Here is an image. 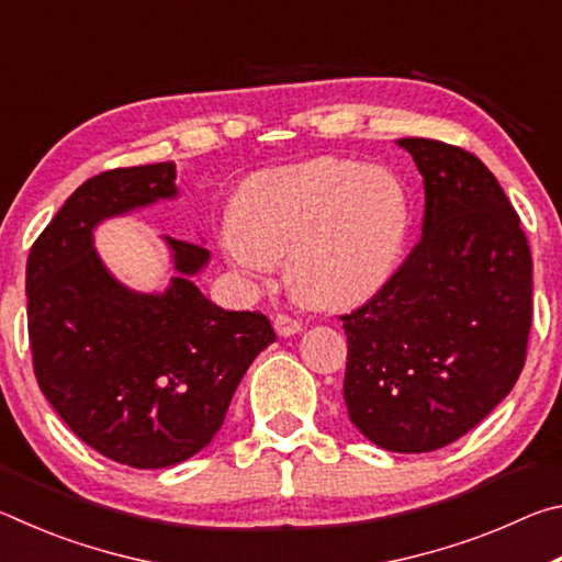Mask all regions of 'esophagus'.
I'll return each mask as SVG.
<instances>
[{"mask_svg":"<svg viewBox=\"0 0 562 562\" xmlns=\"http://www.w3.org/2000/svg\"><path fill=\"white\" fill-rule=\"evenodd\" d=\"M272 325H274V331H278L280 337H290V335H297V331L302 329V322L294 319L290 315H284V312H280V315L272 317Z\"/></svg>","mask_w":562,"mask_h":562,"instance_id":"1","label":"esophagus"}]
</instances>
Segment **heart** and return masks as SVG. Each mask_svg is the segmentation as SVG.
I'll return each instance as SVG.
<instances>
[{"label": "heart", "mask_w": 562, "mask_h": 562, "mask_svg": "<svg viewBox=\"0 0 562 562\" xmlns=\"http://www.w3.org/2000/svg\"><path fill=\"white\" fill-rule=\"evenodd\" d=\"M406 193L384 168L339 158L260 170L235 195L223 247L237 268L268 274L290 258V282L317 307H351L394 272Z\"/></svg>", "instance_id": "obj_1"}]
</instances>
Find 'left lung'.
Returning a JSON list of instances; mask_svg holds the SVG:
<instances>
[{
	"mask_svg": "<svg viewBox=\"0 0 562 562\" xmlns=\"http://www.w3.org/2000/svg\"><path fill=\"white\" fill-rule=\"evenodd\" d=\"M424 176V225L372 300L341 315L345 402L369 441L396 453L461 439L526 364L532 260L496 176L459 146L398 138Z\"/></svg>",
	"mask_w": 562,
	"mask_h": 562,
	"instance_id": "left-lung-1",
	"label": "left lung"
}]
</instances>
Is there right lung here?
<instances>
[{
	"label": "right lung",
	"mask_w": 562,
	"mask_h": 562,
	"mask_svg": "<svg viewBox=\"0 0 562 562\" xmlns=\"http://www.w3.org/2000/svg\"><path fill=\"white\" fill-rule=\"evenodd\" d=\"M176 195V164L106 170L69 195L26 260L34 374L64 424L131 469H166L205 449L247 367L274 341L260 312L213 304L190 274L203 245L166 237L178 278L160 294L123 288L93 227Z\"/></svg>",
	"instance_id": "add662e5"
}]
</instances>
